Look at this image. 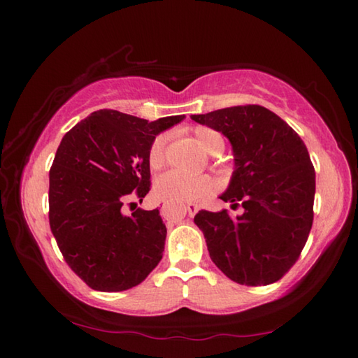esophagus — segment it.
Wrapping results in <instances>:
<instances>
[{"instance_id": "obj_1", "label": "esophagus", "mask_w": 358, "mask_h": 358, "mask_svg": "<svg viewBox=\"0 0 358 358\" xmlns=\"http://www.w3.org/2000/svg\"><path fill=\"white\" fill-rule=\"evenodd\" d=\"M185 210L187 211V215L192 216V215L197 213L199 205L197 203H187L186 207H185ZM161 215H162V217H166V220H178V217L183 215V208H181V210H172L171 207H169V205L164 203V205H162V208H161Z\"/></svg>"}]
</instances>
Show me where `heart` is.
<instances>
[{
    "instance_id": "obj_1",
    "label": "heart",
    "mask_w": 358,
    "mask_h": 358,
    "mask_svg": "<svg viewBox=\"0 0 358 358\" xmlns=\"http://www.w3.org/2000/svg\"><path fill=\"white\" fill-rule=\"evenodd\" d=\"M194 137L205 153L217 155L224 150V137L208 126L194 128ZM166 143L167 136L157 134L148 148V166L153 171H159L166 164ZM215 191V181L210 175H187L180 171H171L161 175L155 183L156 197L173 207L183 203H192L201 201Z\"/></svg>"
}]
</instances>
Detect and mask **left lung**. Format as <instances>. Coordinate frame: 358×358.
<instances>
[{
    "mask_svg": "<svg viewBox=\"0 0 358 358\" xmlns=\"http://www.w3.org/2000/svg\"><path fill=\"white\" fill-rule=\"evenodd\" d=\"M191 118L232 143L235 172L221 199L245 208L237 217L226 210L194 216L211 260L238 284L276 282L299 260L313 226L316 172L305 143L286 121L257 104Z\"/></svg>",
    "mask_w": 358,
    "mask_h": 358,
    "instance_id": "left-lung-1",
    "label": "left lung"
}]
</instances>
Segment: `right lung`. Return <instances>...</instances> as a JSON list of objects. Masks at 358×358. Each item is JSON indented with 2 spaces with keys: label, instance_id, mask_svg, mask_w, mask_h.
I'll return each mask as SVG.
<instances>
[{
  "label": "right lung",
  "instance_id": "obj_1",
  "mask_svg": "<svg viewBox=\"0 0 358 358\" xmlns=\"http://www.w3.org/2000/svg\"><path fill=\"white\" fill-rule=\"evenodd\" d=\"M185 115L156 121L98 110L66 132L50 167L48 221L66 264L94 290L121 292L141 284L164 252L159 210L142 202L151 189L148 148Z\"/></svg>",
  "mask_w": 358,
  "mask_h": 358
}]
</instances>
